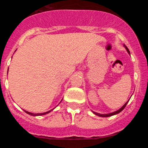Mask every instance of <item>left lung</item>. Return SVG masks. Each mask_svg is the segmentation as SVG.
<instances>
[{"instance_id": "obj_1", "label": "left lung", "mask_w": 148, "mask_h": 148, "mask_svg": "<svg viewBox=\"0 0 148 148\" xmlns=\"http://www.w3.org/2000/svg\"><path fill=\"white\" fill-rule=\"evenodd\" d=\"M124 47H125V49H127V53H129V54H130V51H129V49H128V48L127 47H126V46H125V45H124ZM128 101H127V102L125 103V104H124V105H123L122 107H121V108H120L119 110H118L115 111V112H113V113H108V114H100V113H95V112H93V111H92V113H93L94 114H95V115H97V116H100V117H109V116H114V115H116V114H118V113H119L120 112H121V111H122L123 110L125 109V107H126V105H127V103H128Z\"/></svg>"}]
</instances>
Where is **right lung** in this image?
<instances>
[{
    "mask_svg": "<svg viewBox=\"0 0 148 148\" xmlns=\"http://www.w3.org/2000/svg\"><path fill=\"white\" fill-rule=\"evenodd\" d=\"M53 110H51L49 111H47V112H45V113H29V112H28V111H26L24 110L26 112V113H27V114L30 115V116H43V115H45V114H47V113H50L51 111Z\"/></svg>",
    "mask_w": 148,
    "mask_h": 148,
    "instance_id": "1",
    "label": "right lung"
}]
</instances>
